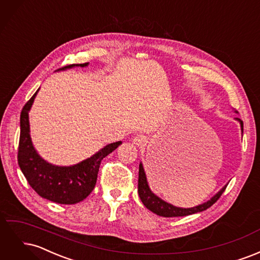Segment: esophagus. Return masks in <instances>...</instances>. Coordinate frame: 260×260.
Instances as JSON below:
<instances>
[{"mask_svg": "<svg viewBox=\"0 0 260 260\" xmlns=\"http://www.w3.org/2000/svg\"><path fill=\"white\" fill-rule=\"evenodd\" d=\"M132 143L139 147H144L147 143V140L143 136H137L132 139Z\"/></svg>", "mask_w": 260, "mask_h": 260, "instance_id": "obj_1", "label": "esophagus"}]
</instances>
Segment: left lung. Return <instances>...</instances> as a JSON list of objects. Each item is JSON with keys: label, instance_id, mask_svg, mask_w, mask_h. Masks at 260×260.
I'll list each match as a JSON object with an SVG mask.
<instances>
[{"label": "left lung", "instance_id": "8db88e82", "mask_svg": "<svg viewBox=\"0 0 260 260\" xmlns=\"http://www.w3.org/2000/svg\"><path fill=\"white\" fill-rule=\"evenodd\" d=\"M235 120L240 122L241 125V130L243 132V121L240 119V118H235ZM226 185L222 186L220 188V191H218L210 200L207 202L200 204L198 206H194L191 208H182V207H177L172 204H169L167 202H165L161 200L159 196H157L155 193L152 192L151 187L148 185L147 182V178L145 170L143 167V164L140 162L139 165V182H138V192L141 201H142L143 205L148 209L151 210L154 214L161 216V217H182V216H187V215H193L195 212H201L206 210L209 208L211 205L218 201V199L221 196V194L224 192Z\"/></svg>", "mask_w": 260, "mask_h": 260}]
</instances>
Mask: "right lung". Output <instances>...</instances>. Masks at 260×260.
Segmentation results:
<instances>
[{"label":"right lung","instance_id":"add662e5","mask_svg":"<svg viewBox=\"0 0 260 260\" xmlns=\"http://www.w3.org/2000/svg\"><path fill=\"white\" fill-rule=\"evenodd\" d=\"M89 62L74 64L57 69L56 72L74 67H86ZM39 88L20 114V138L18 147V165L28 183L41 198L57 204L72 205L89 196L96 183L102 159L111 154L122 142L118 141L107 144L99 152L72 166H57L43 159L35 148L30 137L29 112Z\"/></svg>","mask_w":260,"mask_h":260}]
</instances>
